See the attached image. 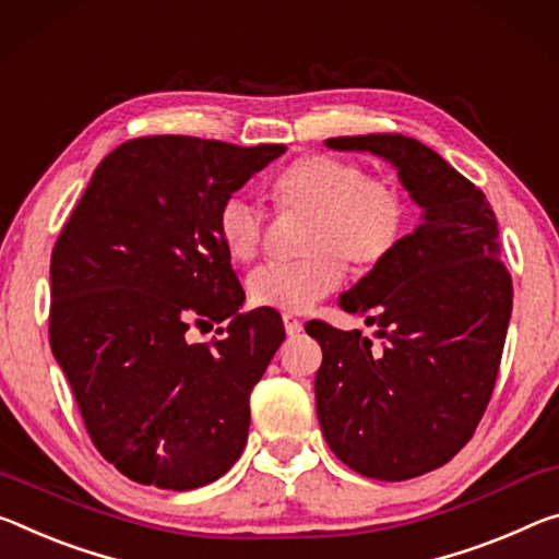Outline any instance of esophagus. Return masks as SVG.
I'll list each match as a JSON object with an SVG mask.
<instances>
[{"label": "esophagus", "instance_id": "34e87169", "mask_svg": "<svg viewBox=\"0 0 559 559\" xmlns=\"http://www.w3.org/2000/svg\"><path fill=\"white\" fill-rule=\"evenodd\" d=\"M283 328H286V333L290 335V338H294V335L304 331V323H300L298 318H294V316H283Z\"/></svg>", "mask_w": 559, "mask_h": 559}]
</instances>
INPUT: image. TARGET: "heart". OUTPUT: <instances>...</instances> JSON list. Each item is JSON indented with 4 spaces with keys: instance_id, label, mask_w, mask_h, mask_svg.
<instances>
[{
    "instance_id": "1",
    "label": "heart",
    "mask_w": 559,
    "mask_h": 559,
    "mask_svg": "<svg viewBox=\"0 0 559 559\" xmlns=\"http://www.w3.org/2000/svg\"><path fill=\"white\" fill-rule=\"evenodd\" d=\"M278 211L311 214L294 263L255 269L248 278L251 304L298 316L343 283L345 265L370 273L401 246L407 228V199L401 186L366 174L358 162L335 154H306L271 181ZM216 231L228 255L253 261L263 241V214L251 201L231 197L221 203Z\"/></svg>"
}]
</instances>
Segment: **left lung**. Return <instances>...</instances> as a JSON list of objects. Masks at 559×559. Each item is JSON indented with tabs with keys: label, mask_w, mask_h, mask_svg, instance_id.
<instances>
[{
	"label": "left lung",
	"mask_w": 559,
	"mask_h": 559,
	"mask_svg": "<svg viewBox=\"0 0 559 559\" xmlns=\"http://www.w3.org/2000/svg\"><path fill=\"white\" fill-rule=\"evenodd\" d=\"M325 144L391 162L423 209L391 259L341 296L343 311L378 325L383 353L360 331L306 323L323 350L316 411L335 457L376 480H411L460 453L492 397L512 313L498 218L485 193L420 141Z\"/></svg>",
	"instance_id": "obj_1"
}]
</instances>
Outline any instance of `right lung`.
<instances>
[{
    "instance_id": "right-lung-1",
    "label": "right lung",
    "mask_w": 559,
    "mask_h": 559,
    "mask_svg": "<svg viewBox=\"0 0 559 559\" xmlns=\"http://www.w3.org/2000/svg\"><path fill=\"white\" fill-rule=\"evenodd\" d=\"M286 146L131 139L96 166L51 251L49 343L94 448L164 490L218 480L243 453L253 385L286 338L221 243V203ZM228 320L189 344V324Z\"/></svg>"
}]
</instances>
